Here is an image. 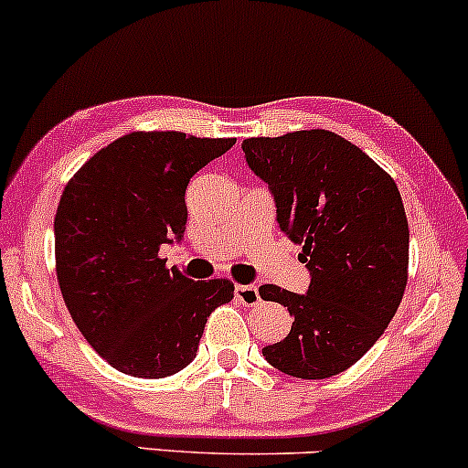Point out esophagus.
Wrapping results in <instances>:
<instances>
[{"instance_id":"esophagus-1","label":"esophagus","mask_w":468,"mask_h":468,"mask_svg":"<svg viewBox=\"0 0 468 468\" xmlns=\"http://www.w3.org/2000/svg\"><path fill=\"white\" fill-rule=\"evenodd\" d=\"M235 297L239 299V303L244 305H255L257 302H260V290H257V286H235Z\"/></svg>"}]
</instances>
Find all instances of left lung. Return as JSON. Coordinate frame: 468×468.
Wrapping results in <instances>:
<instances>
[{
    "instance_id": "obj_1",
    "label": "left lung",
    "mask_w": 468,
    "mask_h": 468,
    "mask_svg": "<svg viewBox=\"0 0 468 468\" xmlns=\"http://www.w3.org/2000/svg\"><path fill=\"white\" fill-rule=\"evenodd\" d=\"M241 149L310 272L303 294L260 288L294 319L261 354L294 378L346 372L378 341L405 292L410 227L399 186L356 144L325 130L246 138Z\"/></svg>"
}]
</instances>
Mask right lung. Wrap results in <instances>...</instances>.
<instances>
[{
  "label": "right lung",
  "mask_w": 468,
  "mask_h": 468,
  "mask_svg": "<svg viewBox=\"0 0 468 468\" xmlns=\"http://www.w3.org/2000/svg\"><path fill=\"white\" fill-rule=\"evenodd\" d=\"M235 138L133 132L68 182L55 218L57 277L74 324L118 372L165 378L196 358L229 279L193 282L160 260L186 229L185 193Z\"/></svg>",
  "instance_id": "add662e5"
}]
</instances>
